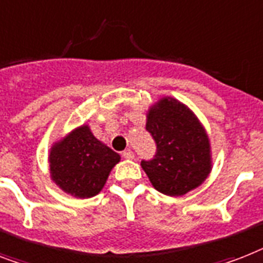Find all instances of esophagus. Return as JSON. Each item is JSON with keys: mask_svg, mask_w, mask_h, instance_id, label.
Here are the masks:
<instances>
[{"mask_svg": "<svg viewBox=\"0 0 263 263\" xmlns=\"http://www.w3.org/2000/svg\"><path fill=\"white\" fill-rule=\"evenodd\" d=\"M123 158H125V159H134V158H135V154H134L132 150H125L123 151Z\"/></svg>", "mask_w": 263, "mask_h": 263, "instance_id": "1", "label": "esophagus"}]
</instances>
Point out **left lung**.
Here are the masks:
<instances>
[{"label":"left lung","instance_id":"8db88e82","mask_svg":"<svg viewBox=\"0 0 263 263\" xmlns=\"http://www.w3.org/2000/svg\"><path fill=\"white\" fill-rule=\"evenodd\" d=\"M146 129L157 151L140 165L158 192L182 196L205 181L211 172L208 136L186 106L162 98L147 115Z\"/></svg>","mask_w":263,"mask_h":263}]
</instances>
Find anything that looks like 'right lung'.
I'll return each instance as SVG.
<instances>
[{
  "mask_svg": "<svg viewBox=\"0 0 263 263\" xmlns=\"http://www.w3.org/2000/svg\"><path fill=\"white\" fill-rule=\"evenodd\" d=\"M119 161V154L97 140L87 125H82L52 147L51 177L74 197H93L105 185Z\"/></svg>",
  "mask_w": 263,
  "mask_h": 263,
  "instance_id": "right-lung-1",
  "label": "right lung"
}]
</instances>
